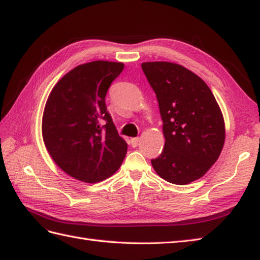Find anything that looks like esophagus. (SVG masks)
<instances>
[{"instance_id": "1", "label": "esophagus", "mask_w": 260, "mask_h": 260, "mask_svg": "<svg viewBox=\"0 0 260 260\" xmlns=\"http://www.w3.org/2000/svg\"><path fill=\"white\" fill-rule=\"evenodd\" d=\"M138 143H140V138H138V137H134V138H132V140H131V145L133 147H136Z\"/></svg>"}]
</instances>
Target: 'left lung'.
I'll list each match as a JSON object with an SVG mask.
<instances>
[{
  "instance_id": "left-lung-1",
  "label": "left lung",
  "mask_w": 260,
  "mask_h": 260,
  "mask_svg": "<svg viewBox=\"0 0 260 260\" xmlns=\"http://www.w3.org/2000/svg\"><path fill=\"white\" fill-rule=\"evenodd\" d=\"M142 70L158 101L165 146L152 165L159 176L186 185L218 159L225 123L212 90L201 77L171 62H146Z\"/></svg>"
}]
</instances>
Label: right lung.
Here are the masks:
<instances>
[{
    "mask_svg": "<svg viewBox=\"0 0 260 260\" xmlns=\"http://www.w3.org/2000/svg\"><path fill=\"white\" fill-rule=\"evenodd\" d=\"M123 63L94 61L64 75L48 96L42 134L48 154L70 176L99 183L115 173L127 144L107 112L105 96Z\"/></svg>",
    "mask_w": 260,
    "mask_h": 260,
    "instance_id": "add662e5",
    "label": "right lung"
}]
</instances>
